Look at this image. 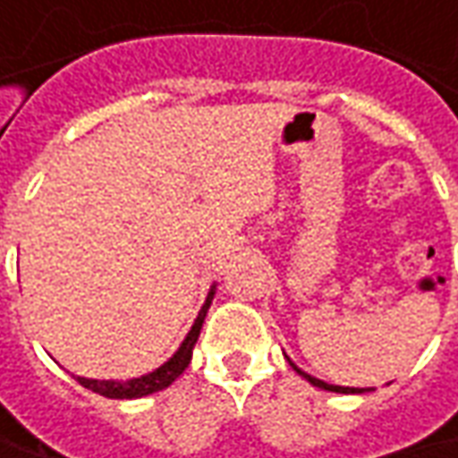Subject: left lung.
I'll list each match as a JSON object with an SVG mask.
<instances>
[{
	"instance_id": "1",
	"label": "left lung",
	"mask_w": 458,
	"mask_h": 458,
	"mask_svg": "<svg viewBox=\"0 0 458 458\" xmlns=\"http://www.w3.org/2000/svg\"><path fill=\"white\" fill-rule=\"evenodd\" d=\"M289 360V357H286ZM289 365H292L293 370L299 372L301 377H307L309 383L314 387H322V390H329V393H368V390H372V387H344V386H329V383H324V380H319V377H314V375H309V372L299 370L296 365H293L292 360H289Z\"/></svg>"
}]
</instances>
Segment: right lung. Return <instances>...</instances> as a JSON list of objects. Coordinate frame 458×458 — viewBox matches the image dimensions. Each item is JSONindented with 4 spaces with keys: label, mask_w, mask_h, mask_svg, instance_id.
<instances>
[{
    "label": "right lung",
    "mask_w": 458,
    "mask_h": 458,
    "mask_svg": "<svg viewBox=\"0 0 458 458\" xmlns=\"http://www.w3.org/2000/svg\"><path fill=\"white\" fill-rule=\"evenodd\" d=\"M215 296V284L208 292V299L205 304L198 311V319L192 324V329L187 332V337L182 339V344L177 347V352L166 360L165 365H159L157 370L147 372V375H139V377H131V380H96V377H75L78 383L98 395H106V398H119V401H129V398H144V395H151V393H159L169 387L177 377H180L184 368L190 365L192 360V347L199 337V329H202V322L208 317V309L213 304Z\"/></svg>",
    "instance_id": "obj_1"
}]
</instances>
